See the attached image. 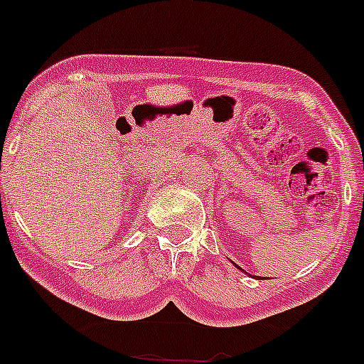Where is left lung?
Segmentation results:
<instances>
[{
  "label": "left lung",
  "mask_w": 364,
  "mask_h": 364,
  "mask_svg": "<svg viewBox=\"0 0 364 364\" xmlns=\"http://www.w3.org/2000/svg\"><path fill=\"white\" fill-rule=\"evenodd\" d=\"M238 269H240V267H238Z\"/></svg>",
  "instance_id": "obj_1"
}]
</instances>
